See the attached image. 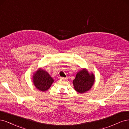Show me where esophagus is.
I'll return each instance as SVG.
<instances>
[{
    "label": "esophagus",
    "instance_id": "34e87169",
    "mask_svg": "<svg viewBox=\"0 0 129 129\" xmlns=\"http://www.w3.org/2000/svg\"><path fill=\"white\" fill-rule=\"evenodd\" d=\"M60 79L61 80H65L66 78H64V77H60Z\"/></svg>",
    "mask_w": 129,
    "mask_h": 129
}]
</instances>
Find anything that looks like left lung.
Wrapping results in <instances>:
<instances>
[{
	"label": "left lung",
	"instance_id": "left-lung-1",
	"mask_svg": "<svg viewBox=\"0 0 129 129\" xmlns=\"http://www.w3.org/2000/svg\"><path fill=\"white\" fill-rule=\"evenodd\" d=\"M95 80L94 74L89 73L86 69H82L78 72L73 81L74 88L77 92L82 94L90 90Z\"/></svg>",
	"mask_w": 129,
	"mask_h": 129
}]
</instances>
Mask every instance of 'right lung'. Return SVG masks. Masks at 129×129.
I'll return each instance as SVG.
<instances>
[{
	"mask_svg": "<svg viewBox=\"0 0 129 129\" xmlns=\"http://www.w3.org/2000/svg\"><path fill=\"white\" fill-rule=\"evenodd\" d=\"M33 82L36 88L42 92L48 90L54 80L46 71L39 68L33 76Z\"/></svg>",
	"mask_w": 129,
	"mask_h": 129,
	"instance_id": "obj_1",
	"label": "right lung"
}]
</instances>
